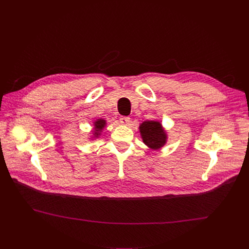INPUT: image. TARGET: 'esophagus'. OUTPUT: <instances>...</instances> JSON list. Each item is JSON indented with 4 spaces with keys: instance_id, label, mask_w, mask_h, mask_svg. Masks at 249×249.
Segmentation results:
<instances>
[{
    "instance_id": "obj_1",
    "label": "esophagus",
    "mask_w": 249,
    "mask_h": 249,
    "mask_svg": "<svg viewBox=\"0 0 249 249\" xmlns=\"http://www.w3.org/2000/svg\"><path fill=\"white\" fill-rule=\"evenodd\" d=\"M119 121H120V123H121V124H123V125H127V124H129V122H130V117L123 116V117H121V118L119 119Z\"/></svg>"
}]
</instances>
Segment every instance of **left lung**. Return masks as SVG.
<instances>
[{
  "label": "left lung",
  "instance_id": "8db88e82",
  "mask_svg": "<svg viewBox=\"0 0 249 249\" xmlns=\"http://www.w3.org/2000/svg\"><path fill=\"white\" fill-rule=\"evenodd\" d=\"M141 136L144 143L153 150L160 149L166 142V133L158 121H145L140 125Z\"/></svg>",
  "mask_w": 249,
  "mask_h": 249
}]
</instances>
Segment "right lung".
I'll return each instance as SVG.
<instances>
[{
	"instance_id": "obj_1",
	"label": "right lung",
	"mask_w": 249,
	"mask_h": 249,
	"mask_svg": "<svg viewBox=\"0 0 249 249\" xmlns=\"http://www.w3.org/2000/svg\"><path fill=\"white\" fill-rule=\"evenodd\" d=\"M105 124H106V122H105V120H103V119H97L95 122H94V136L95 137H97L98 135H100V132H101V130L104 128V126H105Z\"/></svg>"
}]
</instances>
